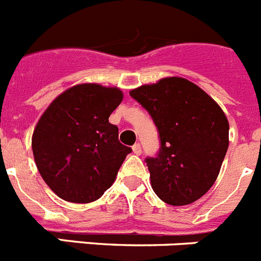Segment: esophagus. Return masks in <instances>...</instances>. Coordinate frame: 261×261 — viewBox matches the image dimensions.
<instances>
[{
    "label": "esophagus",
    "instance_id": "1",
    "mask_svg": "<svg viewBox=\"0 0 261 261\" xmlns=\"http://www.w3.org/2000/svg\"><path fill=\"white\" fill-rule=\"evenodd\" d=\"M132 149H133V153H135L136 155H141V153H142L141 145H140V144H135L132 146Z\"/></svg>",
    "mask_w": 261,
    "mask_h": 261
}]
</instances>
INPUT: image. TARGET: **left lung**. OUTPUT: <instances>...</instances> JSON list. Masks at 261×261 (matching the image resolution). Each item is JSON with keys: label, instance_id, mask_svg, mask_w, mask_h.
Returning <instances> with one entry per match:
<instances>
[{"label": "left lung", "instance_id": "1", "mask_svg": "<svg viewBox=\"0 0 261 261\" xmlns=\"http://www.w3.org/2000/svg\"><path fill=\"white\" fill-rule=\"evenodd\" d=\"M129 95L158 128V154L145 159L155 195L174 206L199 200L216 181L229 147L223 111L204 90L180 77L142 85Z\"/></svg>", "mask_w": 261, "mask_h": 261}]
</instances>
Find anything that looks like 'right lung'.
<instances>
[{
  "label": "right lung",
  "mask_w": 261,
  "mask_h": 261,
  "mask_svg": "<svg viewBox=\"0 0 261 261\" xmlns=\"http://www.w3.org/2000/svg\"><path fill=\"white\" fill-rule=\"evenodd\" d=\"M123 100L117 87L81 84L65 90L41 115L32 135L36 167L47 186L69 202L102 197L132 149L108 121Z\"/></svg>",
  "instance_id": "obj_1"
}]
</instances>
